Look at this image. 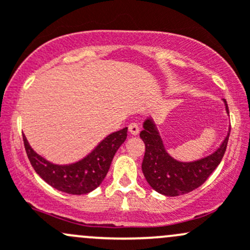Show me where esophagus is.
Here are the masks:
<instances>
[{"label": "esophagus", "instance_id": "esophagus-1", "mask_svg": "<svg viewBox=\"0 0 250 250\" xmlns=\"http://www.w3.org/2000/svg\"><path fill=\"white\" fill-rule=\"evenodd\" d=\"M128 130H129V133L132 135H138L139 134V125H137V123H130L129 127H128Z\"/></svg>", "mask_w": 250, "mask_h": 250}]
</instances>
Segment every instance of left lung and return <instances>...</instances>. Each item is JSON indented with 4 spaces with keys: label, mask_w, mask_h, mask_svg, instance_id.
<instances>
[{
    "label": "left lung",
    "mask_w": 250,
    "mask_h": 250,
    "mask_svg": "<svg viewBox=\"0 0 250 250\" xmlns=\"http://www.w3.org/2000/svg\"><path fill=\"white\" fill-rule=\"evenodd\" d=\"M224 103L229 113V106L225 99ZM143 127L140 138L145 144V155L141 165L144 176L153 190L170 197L185 195L202 185L220 165L230 137L229 130L220 147L211 155L192 162H181L173 158L166 151L152 118H147Z\"/></svg>",
    "instance_id": "left-lung-1"
}]
</instances>
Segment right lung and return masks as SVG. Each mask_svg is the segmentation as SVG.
Here are the masks:
<instances>
[{"mask_svg": "<svg viewBox=\"0 0 250 250\" xmlns=\"http://www.w3.org/2000/svg\"><path fill=\"white\" fill-rule=\"evenodd\" d=\"M127 129L111 133L85 157L71 165H54L35 152L25 135H22L27 158L35 172L52 188L70 193L84 195L95 190L106 176L116 151L125 143Z\"/></svg>", "mask_w": 250, "mask_h": 250, "instance_id": "right-lung-1", "label": "right lung"}]
</instances>
